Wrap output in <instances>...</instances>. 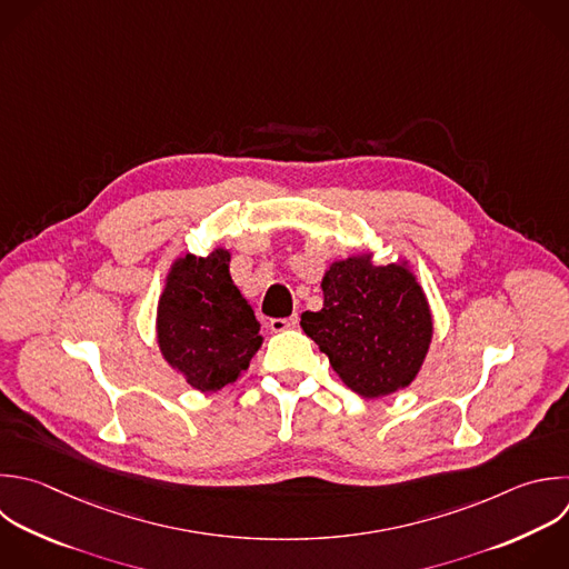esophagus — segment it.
Segmentation results:
<instances>
[{
  "label": "esophagus",
  "mask_w": 569,
  "mask_h": 569,
  "mask_svg": "<svg viewBox=\"0 0 569 569\" xmlns=\"http://www.w3.org/2000/svg\"><path fill=\"white\" fill-rule=\"evenodd\" d=\"M296 327H298V313H293L289 318H273V320H269V329L273 333L287 331V329H296Z\"/></svg>",
  "instance_id": "1"
}]
</instances>
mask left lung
I'll return each instance as SVG.
<instances>
[{"instance_id": "left-lung-1", "label": "left lung", "mask_w": 569, "mask_h": 569, "mask_svg": "<svg viewBox=\"0 0 569 569\" xmlns=\"http://www.w3.org/2000/svg\"><path fill=\"white\" fill-rule=\"evenodd\" d=\"M322 309L302 313V331L362 398L409 387L427 358L433 318L407 260L376 264L373 251L336 260L322 276Z\"/></svg>"}]
</instances>
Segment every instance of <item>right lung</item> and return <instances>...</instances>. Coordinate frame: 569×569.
<instances>
[{
	"label": "right lung",
	"mask_w": 569,
	"mask_h": 569,
	"mask_svg": "<svg viewBox=\"0 0 569 569\" xmlns=\"http://www.w3.org/2000/svg\"><path fill=\"white\" fill-rule=\"evenodd\" d=\"M231 251L180 256L158 300L156 338L162 358L202 393L236 382L262 345L260 322L236 287Z\"/></svg>",
	"instance_id": "1"
}]
</instances>
